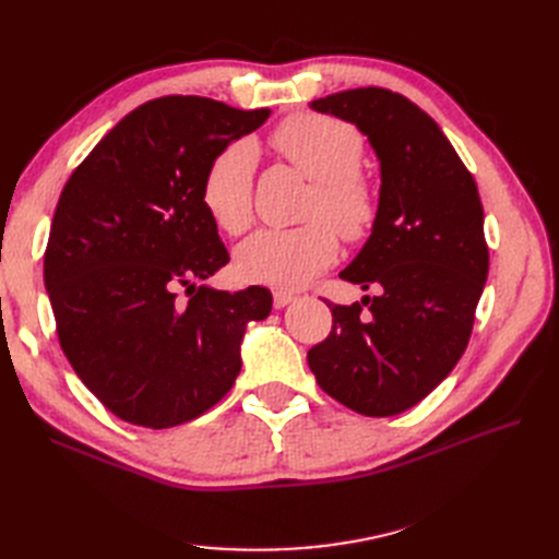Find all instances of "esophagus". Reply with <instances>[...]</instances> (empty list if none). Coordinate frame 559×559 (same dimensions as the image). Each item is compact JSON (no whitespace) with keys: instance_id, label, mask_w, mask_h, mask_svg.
<instances>
[{"instance_id":"esophagus-1","label":"esophagus","mask_w":559,"mask_h":559,"mask_svg":"<svg viewBox=\"0 0 559 559\" xmlns=\"http://www.w3.org/2000/svg\"><path fill=\"white\" fill-rule=\"evenodd\" d=\"M294 300H296V296H294V294H289V292H282V289H277V292L273 294V302H275V308H277V310L286 308V306H289V302H294Z\"/></svg>"}]
</instances>
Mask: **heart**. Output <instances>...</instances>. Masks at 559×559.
<instances>
[{"mask_svg": "<svg viewBox=\"0 0 559 559\" xmlns=\"http://www.w3.org/2000/svg\"><path fill=\"white\" fill-rule=\"evenodd\" d=\"M270 146L312 181L308 224L261 230L240 249L238 273L245 280L300 289L337 257V234L361 240L373 228L380 202L364 175L359 130L324 114H294L270 134ZM253 167L257 151L235 142L216 154L202 177L200 198L212 222L238 238L253 222Z\"/></svg>", "mask_w": 559, "mask_h": 559, "instance_id": "1", "label": "heart"}]
</instances>
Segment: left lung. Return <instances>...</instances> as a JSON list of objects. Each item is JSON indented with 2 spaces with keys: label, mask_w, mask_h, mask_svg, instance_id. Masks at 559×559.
I'll return each instance as SVG.
<instances>
[{
  "label": "left lung",
  "mask_w": 559,
  "mask_h": 559,
  "mask_svg": "<svg viewBox=\"0 0 559 559\" xmlns=\"http://www.w3.org/2000/svg\"><path fill=\"white\" fill-rule=\"evenodd\" d=\"M312 109L368 134L382 186L373 235L341 273L378 296L329 302L331 333L308 364L349 411L399 415L429 396L468 345L489 267L478 186L408 97L368 86L319 97Z\"/></svg>",
  "instance_id": "1"
}]
</instances>
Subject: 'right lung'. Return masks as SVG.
Instances as JSON below:
<instances>
[{"label":"right lung","mask_w":559,"mask_h":559,"mask_svg":"<svg viewBox=\"0 0 559 559\" xmlns=\"http://www.w3.org/2000/svg\"><path fill=\"white\" fill-rule=\"evenodd\" d=\"M270 109L165 95L118 121L67 179L44 253L58 341L81 382L116 417L170 429L207 413L238 378L263 286L198 282L230 257L200 198L216 154Z\"/></svg>","instance_id":"right-lung-1"}]
</instances>
